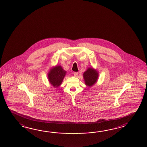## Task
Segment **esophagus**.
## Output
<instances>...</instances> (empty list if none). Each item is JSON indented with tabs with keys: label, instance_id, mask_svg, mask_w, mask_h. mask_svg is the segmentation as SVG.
<instances>
[{
	"label": "esophagus",
	"instance_id": "34e87169",
	"mask_svg": "<svg viewBox=\"0 0 147 147\" xmlns=\"http://www.w3.org/2000/svg\"><path fill=\"white\" fill-rule=\"evenodd\" d=\"M78 72H75L74 73V75L75 76V77H77V76H78Z\"/></svg>",
	"mask_w": 147,
	"mask_h": 147
}]
</instances>
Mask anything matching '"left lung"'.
Listing matches in <instances>:
<instances>
[{
	"instance_id": "8db88e82",
	"label": "left lung",
	"mask_w": 147,
	"mask_h": 147,
	"mask_svg": "<svg viewBox=\"0 0 147 147\" xmlns=\"http://www.w3.org/2000/svg\"><path fill=\"white\" fill-rule=\"evenodd\" d=\"M83 77L86 86L88 87H91L97 81L98 78V72L92 68H89L84 73Z\"/></svg>"
}]
</instances>
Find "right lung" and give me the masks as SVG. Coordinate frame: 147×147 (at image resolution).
Returning <instances> with one entry per match:
<instances>
[{
	"instance_id": "add662e5",
	"label": "right lung",
	"mask_w": 147,
	"mask_h": 147,
	"mask_svg": "<svg viewBox=\"0 0 147 147\" xmlns=\"http://www.w3.org/2000/svg\"><path fill=\"white\" fill-rule=\"evenodd\" d=\"M66 71L61 66H56L50 69L48 74L49 81L54 87H58L61 84Z\"/></svg>"
}]
</instances>
